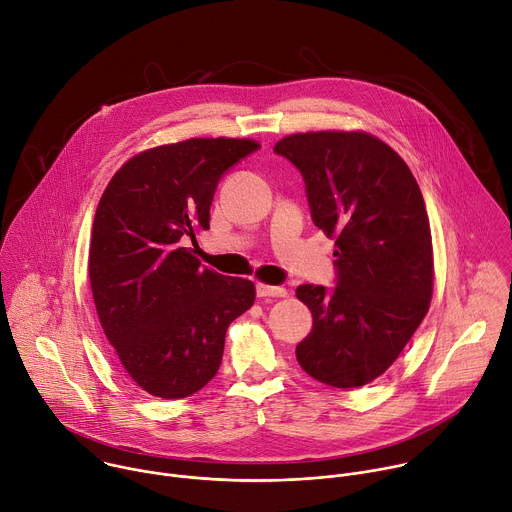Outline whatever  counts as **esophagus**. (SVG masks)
I'll return each mask as SVG.
<instances>
[{
    "instance_id": "1",
    "label": "esophagus",
    "mask_w": 512,
    "mask_h": 512,
    "mask_svg": "<svg viewBox=\"0 0 512 512\" xmlns=\"http://www.w3.org/2000/svg\"><path fill=\"white\" fill-rule=\"evenodd\" d=\"M255 291L259 298H283L287 296V289L279 287V285H265V283H257Z\"/></svg>"
}]
</instances>
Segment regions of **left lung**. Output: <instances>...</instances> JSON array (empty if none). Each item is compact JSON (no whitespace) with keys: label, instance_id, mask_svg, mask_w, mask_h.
Wrapping results in <instances>:
<instances>
[{"label":"left lung","instance_id":"obj_1","mask_svg":"<svg viewBox=\"0 0 512 512\" xmlns=\"http://www.w3.org/2000/svg\"><path fill=\"white\" fill-rule=\"evenodd\" d=\"M273 152L300 170L314 225L336 237V285L296 289L314 318L296 358L324 385L362 387L391 367L429 308L433 257L421 190L369 133H296Z\"/></svg>","mask_w":512,"mask_h":512}]
</instances>
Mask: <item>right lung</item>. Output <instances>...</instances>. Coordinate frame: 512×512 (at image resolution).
Masks as SVG:
<instances>
[{
  "instance_id": "obj_1",
  "label": "right lung",
  "mask_w": 512,
  "mask_h": 512,
  "mask_svg": "<svg viewBox=\"0 0 512 512\" xmlns=\"http://www.w3.org/2000/svg\"><path fill=\"white\" fill-rule=\"evenodd\" d=\"M251 139H188L131 158L97 206L89 277L101 326L127 375L154 397L200 391L221 367L229 324L255 302L249 279L196 259L221 178Z\"/></svg>"
}]
</instances>
